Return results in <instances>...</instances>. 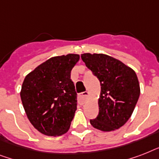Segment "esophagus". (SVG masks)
<instances>
[{"instance_id":"34e87169","label":"esophagus","mask_w":159,"mask_h":159,"mask_svg":"<svg viewBox=\"0 0 159 159\" xmlns=\"http://www.w3.org/2000/svg\"><path fill=\"white\" fill-rule=\"evenodd\" d=\"M88 95H89V92H82V94H80L78 96V102L81 105H83L86 102L87 99V97H88Z\"/></svg>"}]
</instances>
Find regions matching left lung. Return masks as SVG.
Returning <instances> with one entry per match:
<instances>
[{"label": "left lung", "instance_id": "1", "mask_svg": "<svg viewBox=\"0 0 159 159\" xmlns=\"http://www.w3.org/2000/svg\"><path fill=\"white\" fill-rule=\"evenodd\" d=\"M82 61L101 83L99 114L90 123L104 132L116 130L130 118L140 95L135 72L120 60L103 53H83Z\"/></svg>", "mask_w": 159, "mask_h": 159}]
</instances>
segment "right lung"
I'll return each instance as SVG.
<instances>
[{
	"label": "right lung",
	"instance_id": "right-lung-1",
	"mask_svg": "<svg viewBox=\"0 0 159 159\" xmlns=\"http://www.w3.org/2000/svg\"><path fill=\"white\" fill-rule=\"evenodd\" d=\"M78 54L50 57L24 80L20 98L29 120L48 136L67 133L77 110V93L71 71L79 61Z\"/></svg>",
	"mask_w": 159,
	"mask_h": 159
}]
</instances>
